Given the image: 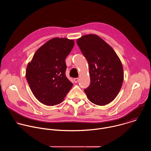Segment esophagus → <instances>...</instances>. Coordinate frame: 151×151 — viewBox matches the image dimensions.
Segmentation results:
<instances>
[{
    "label": "esophagus",
    "mask_w": 151,
    "mask_h": 151,
    "mask_svg": "<svg viewBox=\"0 0 151 151\" xmlns=\"http://www.w3.org/2000/svg\"><path fill=\"white\" fill-rule=\"evenodd\" d=\"M74 83H77L78 81V78H74Z\"/></svg>",
    "instance_id": "obj_1"
}]
</instances>
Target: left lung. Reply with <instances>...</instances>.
I'll list each match as a JSON object with an SVG mask.
<instances>
[{"label":"left lung","instance_id":"1","mask_svg":"<svg viewBox=\"0 0 151 151\" xmlns=\"http://www.w3.org/2000/svg\"><path fill=\"white\" fill-rule=\"evenodd\" d=\"M89 65L90 85L84 89L93 104L104 106L118 95L124 79L122 62L113 48L95 34L83 36L77 40Z\"/></svg>","mask_w":151,"mask_h":151}]
</instances>
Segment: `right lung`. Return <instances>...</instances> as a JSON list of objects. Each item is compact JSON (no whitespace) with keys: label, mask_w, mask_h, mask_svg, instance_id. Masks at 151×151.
Here are the masks:
<instances>
[{"label":"right lung","mask_w":151,"mask_h":151,"mask_svg":"<svg viewBox=\"0 0 151 151\" xmlns=\"http://www.w3.org/2000/svg\"><path fill=\"white\" fill-rule=\"evenodd\" d=\"M74 45L72 40L54 38L35 53L25 77L35 97L47 106L58 105L73 86L66 77L65 59Z\"/></svg>","instance_id":"1"}]
</instances>
